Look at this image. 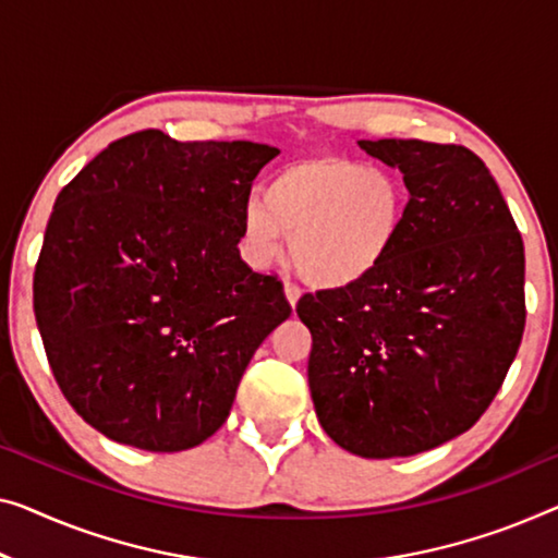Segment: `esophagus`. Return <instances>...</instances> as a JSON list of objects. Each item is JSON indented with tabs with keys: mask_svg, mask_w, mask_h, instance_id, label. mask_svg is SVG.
<instances>
[{
	"mask_svg": "<svg viewBox=\"0 0 558 558\" xmlns=\"http://www.w3.org/2000/svg\"><path fill=\"white\" fill-rule=\"evenodd\" d=\"M282 288H286V298L290 301V305L295 307L298 298H301V288H298V282L290 280V278H282Z\"/></svg>",
	"mask_w": 558,
	"mask_h": 558,
	"instance_id": "esophagus-1",
	"label": "esophagus"
}]
</instances>
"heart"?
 <instances>
[{"mask_svg": "<svg viewBox=\"0 0 558 558\" xmlns=\"http://www.w3.org/2000/svg\"><path fill=\"white\" fill-rule=\"evenodd\" d=\"M405 215L409 190L396 172L338 155L301 157L243 207V245L255 265H268L286 235L307 286L351 288L388 260Z\"/></svg>", "mask_w": 558, "mask_h": 558, "instance_id": "heart-1", "label": "heart"}]
</instances>
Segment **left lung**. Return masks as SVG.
Returning <instances> with one entry per match:
<instances>
[{"mask_svg":"<svg viewBox=\"0 0 558 558\" xmlns=\"http://www.w3.org/2000/svg\"><path fill=\"white\" fill-rule=\"evenodd\" d=\"M403 172L409 215L359 286L305 293L307 384L340 448L393 459L469 430L504 386L526 326L523 240L492 172L463 145L361 140Z\"/></svg>","mask_w":558,"mask_h":558,"instance_id":"left-lung-1","label":"left lung"}]
</instances>
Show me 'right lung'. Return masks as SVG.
<instances>
[{"label": "right lung", "instance_id": "1", "mask_svg": "<svg viewBox=\"0 0 558 558\" xmlns=\"http://www.w3.org/2000/svg\"><path fill=\"white\" fill-rule=\"evenodd\" d=\"M278 147L140 130L66 182L35 268L54 380L99 434L185 451L228 421L282 282L240 257L243 207Z\"/></svg>", "mask_w": 558, "mask_h": 558}]
</instances>
